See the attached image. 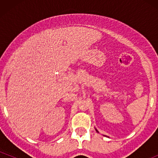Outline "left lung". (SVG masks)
Returning <instances> with one entry per match:
<instances>
[{
	"label": "left lung",
	"mask_w": 158,
	"mask_h": 158,
	"mask_svg": "<svg viewBox=\"0 0 158 158\" xmlns=\"http://www.w3.org/2000/svg\"><path fill=\"white\" fill-rule=\"evenodd\" d=\"M96 131H97V132H98V131H97V129H96Z\"/></svg>",
	"instance_id": "obj_1"
}]
</instances>
